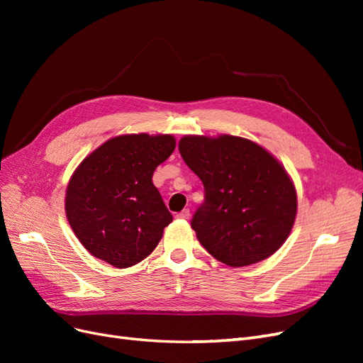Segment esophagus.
I'll list each match as a JSON object with an SVG mask.
<instances>
[{"instance_id":"1","label":"esophagus","mask_w":363,"mask_h":363,"mask_svg":"<svg viewBox=\"0 0 363 363\" xmlns=\"http://www.w3.org/2000/svg\"><path fill=\"white\" fill-rule=\"evenodd\" d=\"M189 216H191L189 208H183L180 213H177V218H180V219H189Z\"/></svg>"}]
</instances>
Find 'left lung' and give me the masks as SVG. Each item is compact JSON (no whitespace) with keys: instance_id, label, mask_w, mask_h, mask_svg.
<instances>
[{"instance_id":"left-lung-1","label":"left lung","mask_w":363,"mask_h":363,"mask_svg":"<svg viewBox=\"0 0 363 363\" xmlns=\"http://www.w3.org/2000/svg\"><path fill=\"white\" fill-rule=\"evenodd\" d=\"M179 151L204 186L191 225L200 244L228 267L274 255L288 239L296 192L280 162L248 139L184 136Z\"/></svg>"}]
</instances>
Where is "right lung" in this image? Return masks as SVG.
Returning a JSON list of instances; mask_svg holds the SVG:
<instances>
[{"instance_id": "right-lung-1", "label": "right lung", "mask_w": 363, "mask_h": 363, "mask_svg": "<svg viewBox=\"0 0 363 363\" xmlns=\"http://www.w3.org/2000/svg\"><path fill=\"white\" fill-rule=\"evenodd\" d=\"M175 148L171 135H124L91 152L68 183L65 208L75 236L115 268L151 255L172 221L152 172Z\"/></svg>"}]
</instances>
